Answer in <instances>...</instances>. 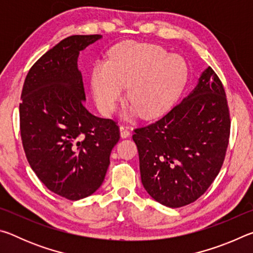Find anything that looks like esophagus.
Listing matches in <instances>:
<instances>
[{"label": "esophagus", "mask_w": 253, "mask_h": 253, "mask_svg": "<svg viewBox=\"0 0 253 253\" xmlns=\"http://www.w3.org/2000/svg\"><path fill=\"white\" fill-rule=\"evenodd\" d=\"M119 130H121V136L123 137V138H126V137L130 135V129H129V127H127V126L122 125L121 127H119Z\"/></svg>", "instance_id": "1"}]
</instances>
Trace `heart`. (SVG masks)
<instances>
[{"mask_svg": "<svg viewBox=\"0 0 253 253\" xmlns=\"http://www.w3.org/2000/svg\"><path fill=\"white\" fill-rule=\"evenodd\" d=\"M187 65L179 55L161 45L130 43L119 49L109 62H98L91 74L97 106L108 115L116 108L127 87L129 110L152 118L169 108L187 80Z\"/></svg>", "mask_w": 253, "mask_h": 253, "instance_id": "1", "label": "heart"}]
</instances>
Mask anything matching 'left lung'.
<instances>
[{
  "label": "left lung",
  "mask_w": 253,
  "mask_h": 253,
  "mask_svg": "<svg viewBox=\"0 0 253 253\" xmlns=\"http://www.w3.org/2000/svg\"><path fill=\"white\" fill-rule=\"evenodd\" d=\"M230 127L223 84L209 67L190 95L155 123L134 130L147 193L169 208L198 200L222 168Z\"/></svg>",
  "instance_id": "1"
}]
</instances>
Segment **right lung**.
Masks as SVG:
<instances>
[{
  "label": "right lung",
  "instance_id": "add662e5",
  "mask_svg": "<svg viewBox=\"0 0 253 253\" xmlns=\"http://www.w3.org/2000/svg\"><path fill=\"white\" fill-rule=\"evenodd\" d=\"M100 34L71 36L29 70L20 104V131L33 172L51 192L77 201L104 182L111 149L121 138L117 123L85 109L80 51Z\"/></svg>",
  "mask_w": 253,
  "mask_h": 253
}]
</instances>
